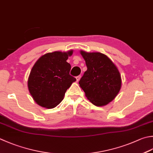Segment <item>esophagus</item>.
Masks as SVG:
<instances>
[{
	"mask_svg": "<svg viewBox=\"0 0 153 153\" xmlns=\"http://www.w3.org/2000/svg\"><path fill=\"white\" fill-rule=\"evenodd\" d=\"M76 77V81H77V82H79L80 78H81V76L79 75V76H77Z\"/></svg>",
	"mask_w": 153,
	"mask_h": 153,
	"instance_id": "34e87169",
	"label": "esophagus"
}]
</instances>
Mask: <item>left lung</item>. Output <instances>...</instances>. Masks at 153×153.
<instances>
[{
    "label": "left lung",
    "instance_id": "left-lung-1",
    "mask_svg": "<svg viewBox=\"0 0 153 153\" xmlns=\"http://www.w3.org/2000/svg\"><path fill=\"white\" fill-rule=\"evenodd\" d=\"M88 68L79 84L85 96L96 106L108 104L118 94L121 78L117 68L111 60L100 52L81 51Z\"/></svg>",
    "mask_w": 153,
    "mask_h": 153
}]
</instances>
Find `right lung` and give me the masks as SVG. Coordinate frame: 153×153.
Instances as JSON below:
<instances>
[{
	"instance_id": "1",
	"label": "right lung",
	"mask_w": 153,
	"mask_h": 153,
	"mask_svg": "<svg viewBox=\"0 0 153 153\" xmlns=\"http://www.w3.org/2000/svg\"><path fill=\"white\" fill-rule=\"evenodd\" d=\"M73 51L48 53L33 66L28 87L35 102L46 108H53L63 100L67 89L76 79L70 75L71 65L66 62Z\"/></svg>"
}]
</instances>
